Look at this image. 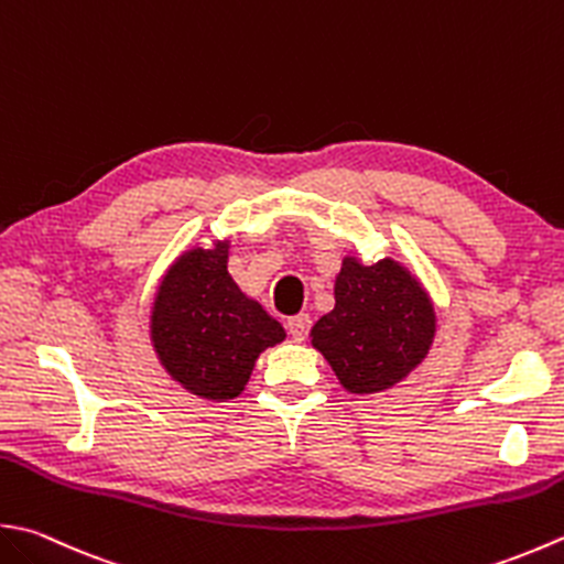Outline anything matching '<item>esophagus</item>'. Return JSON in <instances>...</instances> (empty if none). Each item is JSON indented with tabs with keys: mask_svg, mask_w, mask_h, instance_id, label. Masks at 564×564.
I'll return each instance as SVG.
<instances>
[{
	"mask_svg": "<svg viewBox=\"0 0 564 564\" xmlns=\"http://www.w3.org/2000/svg\"><path fill=\"white\" fill-rule=\"evenodd\" d=\"M285 327H289V335L295 339V341H303L307 337V329H311V317L307 315H293L289 317V323H285Z\"/></svg>",
	"mask_w": 564,
	"mask_h": 564,
	"instance_id": "obj_1",
	"label": "esophagus"
}]
</instances>
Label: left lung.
Segmentation results:
<instances>
[{
    "mask_svg": "<svg viewBox=\"0 0 564 564\" xmlns=\"http://www.w3.org/2000/svg\"><path fill=\"white\" fill-rule=\"evenodd\" d=\"M435 333L433 297L411 269L349 253L335 279V307L311 329V345L341 389L364 395L403 381L427 357Z\"/></svg>",
    "mask_w": 564,
    "mask_h": 564,
    "instance_id": "1",
    "label": "left lung"
}]
</instances>
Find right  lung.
Returning <instances> with one entry per match:
<instances>
[{
	"label": "right lung",
	"mask_w": 564,
	"mask_h": 564,
	"mask_svg": "<svg viewBox=\"0 0 564 564\" xmlns=\"http://www.w3.org/2000/svg\"><path fill=\"white\" fill-rule=\"evenodd\" d=\"M229 239L193 247L171 263L151 307V345L161 367L187 393L231 401L245 391L263 349L285 329L241 293L227 271Z\"/></svg>",
	"instance_id": "right-lung-1"
}]
</instances>
